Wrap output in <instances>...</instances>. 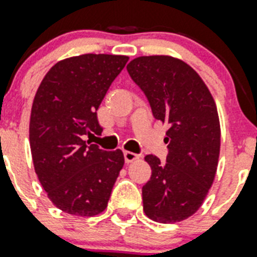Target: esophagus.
Segmentation results:
<instances>
[{
  "mask_svg": "<svg viewBox=\"0 0 257 257\" xmlns=\"http://www.w3.org/2000/svg\"><path fill=\"white\" fill-rule=\"evenodd\" d=\"M124 159L126 163H132V162L139 159V155L131 152V151H124Z\"/></svg>",
  "mask_w": 257,
  "mask_h": 257,
  "instance_id": "obj_1",
  "label": "esophagus"
}]
</instances>
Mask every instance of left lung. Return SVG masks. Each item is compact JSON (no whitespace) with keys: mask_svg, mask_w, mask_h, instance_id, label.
<instances>
[{"mask_svg":"<svg viewBox=\"0 0 257 257\" xmlns=\"http://www.w3.org/2000/svg\"><path fill=\"white\" fill-rule=\"evenodd\" d=\"M129 75L150 102L156 120L168 124L166 163L147 155L152 175L143 186L151 220L178 222L193 215L214 181L220 155V121L201 76L179 59L155 55L133 59Z\"/></svg>","mask_w":257,"mask_h":257,"instance_id":"left-lung-1","label":"left lung"}]
</instances>
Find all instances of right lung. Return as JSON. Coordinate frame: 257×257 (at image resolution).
Here are the masks:
<instances>
[{
  "label": "right lung",
  "instance_id": "add662e5",
  "mask_svg": "<svg viewBox=\"0 0 257 257\" xmlns=\"http://www.w3.org/2000/svg\"><path fill=\"white\" fill-rule=\"evenodd\" d=\"M124 55L86 54L58 62L33 99L29 143L33 166L55 206L91 217L107 206L124 166L122 151L86 142L102 126L97 110L128 62Z\"/></svg>",
  "mask_w": 257,
  "mask_h": 257
}]
</instances>
